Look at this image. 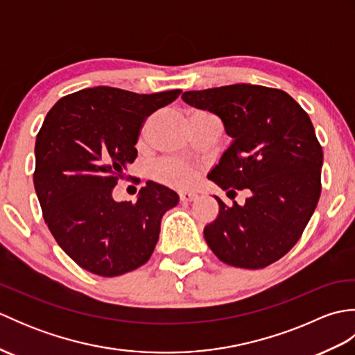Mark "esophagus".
I'll list each match as a JSON object with an SVG mask.
<instances>
[{
	"label": "esophagus",
	"mask_w": 355,
	"mask_h": 355,
	"mask_svg": "<svg viewBox=\"0 0 355 355\" xmlns=\"http://www.w3.org/2000/svg\"><path fill=\"white\" fill-rule=\"evenodd\" d=\"M180 200H182V201H195V200H198V193L182 192V193H180Z\"/></svg>",
	"instance_id": "obj_1"
}]
</instances>
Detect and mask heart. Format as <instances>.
I'll return each instance as SVG.
<instances>
[{"label":"heart","mask_w":355,"mask_h":355,"mask_svg":"<svg viewBox=\"0 0 355 355\" xmlns=\"http://www.w3.org/2000/svg\"><path fill=\"white\" fill-rule=\"evenodd\" d=\"M154 177L172 187H187L193 183L195 171L189 164L178 160H163L155 164Z\"/></svg>","instance_id":"1"}]
</instances>
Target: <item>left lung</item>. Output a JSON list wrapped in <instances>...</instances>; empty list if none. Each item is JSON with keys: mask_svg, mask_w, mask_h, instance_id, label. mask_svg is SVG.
<instances>
[{"mask_svg": "<svg viewBox=\"0 0 355 355\" xmlns=\"http://www.w3.org/2000/svg\"><path fill=\"white\" fill-rule=\"evenodd\" d=\"M182 99L221 119L232 141L207 178L227 191H248L243 206L215 200L220 212L205 227L216 258L258 270L297 243L320 197L322 146L302 107L282 89L235 84L186 92Z\"/></svg>", "mask_w": 355, "mask_h": 355, "instance_id": "8db88e82", "label": "left lung"}]
</instances>
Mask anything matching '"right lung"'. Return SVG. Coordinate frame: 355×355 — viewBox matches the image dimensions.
I'll return each mask as SVG.
<instances>
[{
	"mask_svg": "<svg viewBox=\"0 0 355 355\" xmlns=\"http://www.w3.org/2000/svg\"><path fill=\"white\" fill-rule=\"evenodd\" d=\"M180 94L85 88L58 101L45 117L35 145V191L56 243L87 271L120 276L153 254L162 218L178 195L148 182L131 202L116 201L112 189L137 157L143 122Z\"/></svg>",
	"mask_w": 355,
	"mask_h": 355,
	"instance_id": "add662e5",
	"label": "right lung"
}]
</instances>
